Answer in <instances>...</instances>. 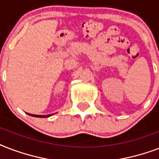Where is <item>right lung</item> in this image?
Wrapping results in <instances>:
<instances>
[{
	"mask_svg": "<svg viewBox=\"0 0 159 159\" xmlns=\"http://www.w3.org/2000/svg\"><path fill=\"white\" fill-rule=\"evenodd\" d=\"M28 115H30L31 116H34V117H38V118H47V117L53 116V114L52 115H46V116H39V115H33V114H28Z\"/></svg>",
	"mask_w": 159,
	"mask_h": 159,
	"instance_id": "obj_1",
	"label": "right lung"
}]
</instances>
